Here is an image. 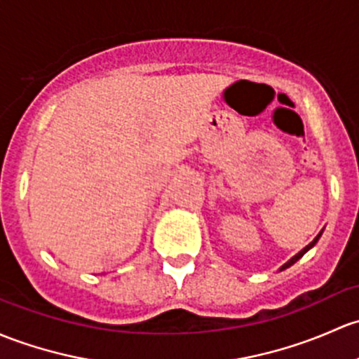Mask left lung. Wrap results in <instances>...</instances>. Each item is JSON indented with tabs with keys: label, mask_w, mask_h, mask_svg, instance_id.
<instances>
[{
	"label": "left lung",
	"mask_w": 359,
	"mask_h": 359,
	"mask_svg": "<svg viewBox=\"0 0 359 359\" xmlns=\"http://www.w3.org/2000/svg\"><path fill=\"white\" fill-rule=\"evenodd\" d=\"M320 236H322V232H320V233H318V236H316V237H315V239H313V241H311V243H309L306 248H304V249H301V251H299V252H297V255H296V256H294V258H290V259H289V262H287V263H285V265H284V266H282V270L289 269V266H290V265H294V263H296V262H297V259H299V258H301V256H303V255H304V252H306V251H308V249H311L313 246H315V244H316V241H318V239H320Z\"/></svg>",
	"instance_id": "1"
}]
</instances>
